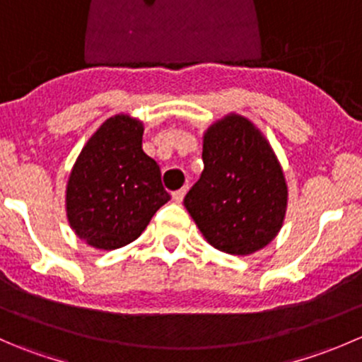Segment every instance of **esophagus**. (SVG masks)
Returning <instances> with one entry per match:
<instances>
[{
	"instance_id": "1",
	"label": "esophagus",
	"mask_w": 362,
	"mask_h": 362,
	"mask_svg": "<svg viewBox=\"0 0 362 362\" xmlns=\"http://www.w3.org/2000/svg\"><path fill=\"white\" fill-rule=\"evenodd\" d=\"M185 192H187V187H182V189H178V191H175L173 194H171V198H173L175 203H182V199H184Z\"/></svg>"
}]
</instances>
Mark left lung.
Wrapping results in <instances>:
<instances>
[{
  "instance_id": "left-lung-1",
  "label": "left lung",
  "mask_w": 362,
  "mask_h": 362,
  "mask_svg": "<svg viewBox=\"0 0 362 362\" xmlns=\"http://www.w3.org/2000/svg\"><path fill=\"white\" fill-rule=\"evenodd\" d=\"M203 164L184 204L206 242L233 255L268 245L286 217L287 184L261 131L229 113L204 133Z\"/></svg>"
}]
</instances>
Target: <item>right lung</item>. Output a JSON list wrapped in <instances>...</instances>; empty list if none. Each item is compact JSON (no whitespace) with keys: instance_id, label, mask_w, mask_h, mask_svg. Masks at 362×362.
<instances>
[{"instance_id":"right-lung-1","label":"right lung","mask_w":362,"mask_h":362,"mask_svg":"<svg viewBox=\"0 0 362 362\" xmlns=\"http://www.w3.org/2000/svg\"><path fill=\"white\" fill-rule=\"evenodd\" d=\"M144 124L124 113L105 120L76 158L66 185V215L87 245L115 250L134 242L170 194L141 148Z\"/></svg>"}]
</instances>
